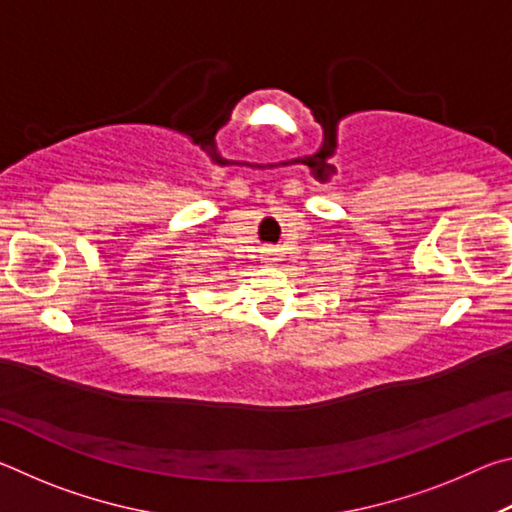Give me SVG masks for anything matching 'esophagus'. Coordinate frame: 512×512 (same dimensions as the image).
Instances as JSON below:
<instances>
[{"mask_svg":"<svg viewBox=\"0 0 512 512\" xmlns=\"http://www.w3.org/2000/svg\"><path fill=\"white\" fill-rule=\"evenodd\" d=\"M264 262H266V264H273V262H275V253H273V248H266V253H264Z\"/></svg>","mask_w":512,"mask_h":512,"instance_id":"obj_1","label":"esophagus"}]
</instances>
